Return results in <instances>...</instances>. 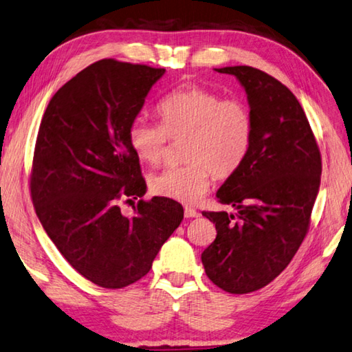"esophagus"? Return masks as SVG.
Listing matches in <instances>:
<instances>
[{
    "label": "esophagus",
    "instance_id": "1",
    "mask_svg": "<svg viewBox=\"0 0 352 352\" xmlns=\"http://www.w3.org/2000/svg\"><path fill=\"white\" fill-rule=\"evenodd\" d=\"M184 217L186 218H197V217H199V213L194 208H188V206H186V208H184Z\"/></svg>",
    "mask_w": 352,
    "mask_h": 352
}]
</instances>
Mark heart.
Here are the masks:
<instances>
[{
    "label": "heart",
    "mask_w": 352,
    "mask_h": 352,
    "mask_svg": "<svg viewBox=\"0 0 352 352\" xmlns=\"http://www.w3.org/2000/svg\"><path fill=\"white\" fill-rule=\"evenodd\" d=\"M162 125L137 117L128 140L142 162L158 164L166 154L168 139L183 142L180 168H169L149 178L154 194L184 204L198 201L209 189L212 175L229 178L243 166L253 140V117L239 100H224L218 93L184 84L157 108Z\"/></svg>",
    "instance_id": "1"
}]
</instances>
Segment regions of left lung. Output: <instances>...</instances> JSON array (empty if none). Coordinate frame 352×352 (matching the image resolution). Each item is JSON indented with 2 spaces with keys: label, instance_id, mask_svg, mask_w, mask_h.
Instances as JSON below:
<instances>
[{
  "label": "left lung",
  "instance_id": "obj_1",
  "mask_svg": "<svg viewBox=\"0 0 352 352\" xmlns=\"http://www.w3.org/2000/svg\"><path fill=\"white\" fill-rule=\"evenodd\" d=\"M235 76L253 117L250 153L217 192L236 213L203 212L217 238L201 253L206 274L232 294L250 293L278 276L304 241L319 194L318 143L299 100L258 68H215Z\"/></svg>",
  "mask_w": 352,
  "mask_h": 352
}]
</instances>
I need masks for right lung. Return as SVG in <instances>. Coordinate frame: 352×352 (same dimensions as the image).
<instances>
[{"label":"right lung","instance_id":"right-lung-1","mask_svg":"<svg viewBox=\"0 0 352 352\" xmlns=\"http://www.w3.org/2000/svg\"><path fill=\"white\" fill-rule=\"evenodd\" d=\"M164 68L102 59L62 85L48 102L33 155L34 210L62 256L103 288L146 274L183 221L174 199H140L131 217L120 199L146 194L128 129Z\"/></svg>","mask_w":352,"mask_h":352}]
</instances>
